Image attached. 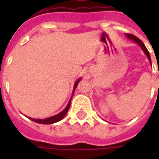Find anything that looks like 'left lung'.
<instances>
[{
	"label": "left lung",
	"mask_w": 159,
	"mask_h": 159,
	"mask_svg": "<svg viewBox=\"0 0 159 159\" xmlns=\"http://www.w3.org/2000/svg\"><path fill=\"white\" fill-rule=\"evenodd\" d=\"M126 37L129 39H131V40H133L134 43H136L137 44H138L139 47H140L141 48H142V50L143 51V53H145V55L147 56V57H148V59L149 60V62H150L151 63V57H150V54H149V53H148V49L146 48L145 45L143 44V43L142 42V41L139 39H138L136 36L133 35V34H125ZM152 65V64H151Z\"/></svg>",
	"instance_id": "obj_1"
}]
</instances>
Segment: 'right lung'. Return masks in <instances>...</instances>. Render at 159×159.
Here are the masks:
<instances>
[{"label":"right lung","instance_id":"1","mask_svg":"<svg viewBox=\"0 0 159 159\" xmlns=\"http://www.w3.org/2000/svg\"><path fill=\"white\" fill-rule=\"evenodd\" d=\"M81 80H82V77H80V78H78V79L76 81V82H75V84H74V88H73V92H72V97H71V98H70L69 102H68V103H67V106H66V107L64 108V110H63L62 111H61L60 113H58L57 115H55V116H51V117H48V118H46V119H33V118H30V117H28V116H27V117H28L30 120H33V121H34V122H36V123L43 124V125H50V124L56 123V122H58V121H60L61 120H62V119L64 118V116L67 115V111H68V110H69L72 96H73V94H74V91H75V89H76V87H77V84L79 83V82L81 81Z\"/></svg>","mask_w":159,"mask_h":159}]
</instances>
